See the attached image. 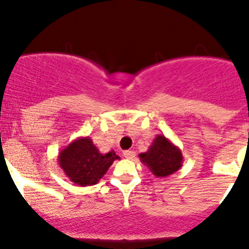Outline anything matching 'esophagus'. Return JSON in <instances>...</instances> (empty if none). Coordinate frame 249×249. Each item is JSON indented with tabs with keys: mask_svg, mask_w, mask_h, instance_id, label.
I'll return each mask as SVG.
<instances>
[{
	"mask_svg": "<svg viewBox=\"0 0 249 249\" xmlns=\"http://www.w3.org/2000/svg\"><path fill=\"white\" fill-rule=\"evenodd\" d=\"M123 154H124V157L126 158V159H134L135 155H136V154H135L134 150H125Z\"/></svg>",
	"mask_w": 249,
	"mask_h": 249,
	"instance_id": "1",
	"label": "esophagus"
}]
</instances>
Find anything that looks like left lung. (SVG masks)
Listing matches in <instances>:
<instances>
[{
  "instance_id": "obj_1",
  "label": "left lung",
  "mask_w": 249,
  "mask_h": 249,
  "mask_svg": "<svg viewBox=\"0 0 249 249\" xmlns=\"http://www.w3.org/2000/svg\"><path fill=\"white\" fill-rule=\"evenodd\" d=\"M141 161L144 162L157 177L172 175L182 166V153L165 136H158L149 150L140 154Z\"/></svg>"
}]
</instances>
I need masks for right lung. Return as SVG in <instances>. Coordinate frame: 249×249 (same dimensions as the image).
<instances>
[{
    "label": "right lung",
    "instance_id": "1",
    "mask_svg": "<svg viewBox=\"0 0 249 249\" xmlns=\"http://www.w3.org/2000/svg\"><path fill=\"white\" fill-rule=\"evenodd\" d=\"M115 159L119 157L113 150L101 154L89 137L74 141L59 155L60 166L67 177L83 187L96 184Z\"/></svg>",
    "mask_w": 249,
    "mask_h": 249
}]
</instances>
